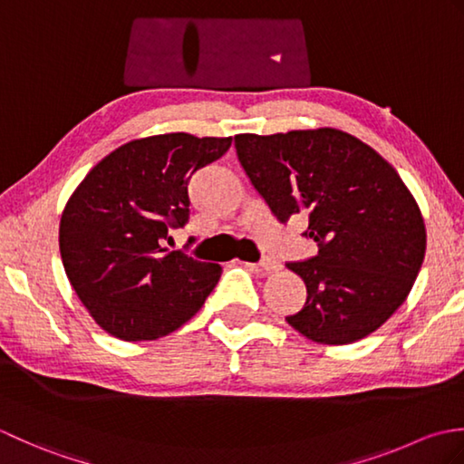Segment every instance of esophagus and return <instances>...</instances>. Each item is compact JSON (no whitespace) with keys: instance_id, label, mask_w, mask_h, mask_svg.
<instances>
[{"instance_id":"34e87169","label":"esophagus","mask_w":464,"mask_h":464,"mask_svg":"<svg viewBox=\"0 0 464 464\" xmlns=\"http://www.w3.org/2000/svg\"><path fill=\"white\" fill-rule=\"evenodd\" d=\"M243 265H249V263H243ZM249 267H255L257 271H265V273H273L281 269V263L277 259H271V257H263L259 265H249Z\"/></svg>"}]
</instances>
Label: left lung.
<instances>
[{
	"instance_id": "8db88e82",
	"label": "left lung",
	"mask_w": 464,
	"mask_h": 464,
	"mask_svg": "<svg viewBox=\"0 0 464 464\" xmlns=\"http://www.w3.org/2000/svg\"><path fill=\"white\" fill-rule=\"evenodd\" d=\"M245 173L273 215L304 213L311 259L287 263L307 285L304 307L287 323L323 344H347L395 313L427 249L425 221L395 167L339 130L235 135Z\"/></svg>"
}]
</instances>
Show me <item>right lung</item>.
I'll list each match as a JSON object with an SVG mask.
<instances>
[{"mask_svg": "<svg viewBox=\"0 0 464 464\" xmlns=\"http://www.w3.org/2000/svg\"><path fill=\"white\" fill-rule=\"evenodd\" d=\"M231 141L189 133L130 141L103 157L69 197L59 251L73 291L103 331L153 341L203 307L221 267L163 243L189 221L193 173L219 160Z\"/></svg>", "mask_w": 464, "mask_h": 464, "instance_id": "right-lung-1", "label": "right lung"}]
</instances>
